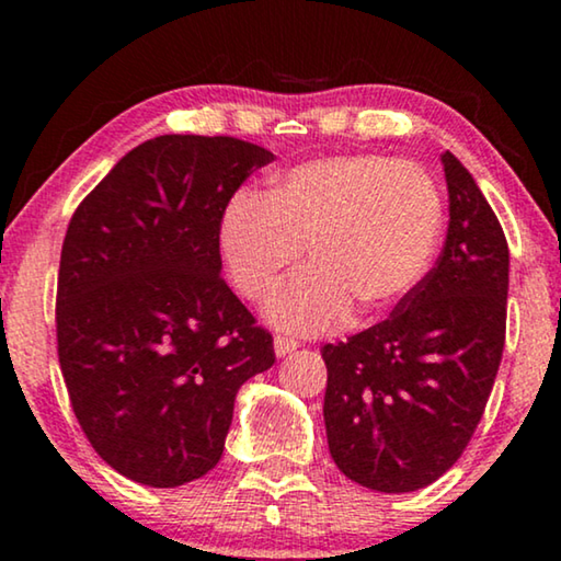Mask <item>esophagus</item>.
Listing matches in <instances>:
<instances>
[{"instance_id":"1","label":"esophagus","mask_w":561,"mask_h":561,"mask_svg":"<svg viewBox=\"0 0 561 561\" xmlns=\"http://www.w3.org/2000/svg\"><path fill=\"white\" fill-rule=\"evenodd\" d=\"M273 347H275V355L286 357V355H290V352L298 350V342L296 340H288V336H275Z\"/></svg>"}]
</instances>
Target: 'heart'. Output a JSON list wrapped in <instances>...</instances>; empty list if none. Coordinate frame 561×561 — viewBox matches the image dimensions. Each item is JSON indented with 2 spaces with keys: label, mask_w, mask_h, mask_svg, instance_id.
I'll list each match as a JSON object with an SVG mask.
<instances>
[{
  "label": "heart",
  "mask_w": 561,
  "mask_h": 561,
  "mask_svg": "<svg viewBox=\"0 0 561 561\" xmlns=\"http://www.w3.org/2000/svg\"><path fill=\"white\" fill-rule=\"evenodd\" d=\"M444 225L432 175L386 156H329L240 191L219 219V255L234 288L263 301L309 248L313 263L265 306L290 334H324L359 306L367 317L401 304L424 278Z\"/></svg>",
  "instance_id": "obj_1"
}]
</instances>
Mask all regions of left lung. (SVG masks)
I'll use <instances>...</instances> for the list:
<instances>
[{
	"label": "left lung",
	"mask_w": 561,
	"mask_h": 561,
	"mask_svg": "<svg viewBox=\"0 0 561 561\" xmlns=\"http://www.w3.org/2000/svg\"><path fill=\"white\" fill-rule=\"evenodd\" d=\"M449 229L436 265L380 324L324 344L336 467L378 493L432 485L462 457L505 344L508 242L470 171L442 156Z\"/></svg>",
	"instance_id": "8db88e82"
}]
</instances>
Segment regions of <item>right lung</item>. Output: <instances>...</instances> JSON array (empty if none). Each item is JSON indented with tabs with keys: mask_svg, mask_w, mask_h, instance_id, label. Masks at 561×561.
I'll return each instance as SVG.
<instances>
[{
	"mask_svg": "<svg viewBox=\"0 0 561 561\" xmlns=\"http://www.w3.org/2000/svg\"><path fill=\"white\" fill-rule=\"evenodd\" d=\"M275 156L237 137L160 135L73 211L60 250L58 363L106 465L179 488L219 462L234 396L273 336L221 280L219 219Z\"/></svg>",
	"mask_w": 561,
	"mask_h": 561,
	"instance_id": "1",
	"label": "right lung"
}]
</instances>
